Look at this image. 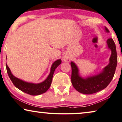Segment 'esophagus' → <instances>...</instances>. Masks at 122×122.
<instances>
[{
	"instance_id": "1",
	"label": "esophagus",
	"mask_w": 122,
	"mask_h": 122,
	"mask_svg": "<svg viewBox=\"0 0 122 122\" xmlns=\"http://www.w3.org/2000/svg\"><path fill=\"white\" fill-rule=\"evenodd\" d=\"M63 60H64L65 62H70L71 61V59H70V57H68V56H65L64 57H63Z\"/></svg>"
}]
</instances>
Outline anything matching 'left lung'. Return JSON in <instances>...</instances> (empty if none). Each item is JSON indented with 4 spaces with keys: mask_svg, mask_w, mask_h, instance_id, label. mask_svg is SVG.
Wrapping results in <instances>:
<instances>
[{
    "mask_svg": "<svg viewBox=\"0 0 122 122\" xmlns=\"http://www.w3.org/2000/svg\"><path fill=\"white\" fill-rule=\"evenodd\" d=\"M104 29L106 32H109L107 27H104ZM107 44L108 49L111 50L109 62L99 74L83 78L80 75L77 66L73 62H71V82L78 92L86 95L95 93L106 88L111 82L117 65V55L116 45L112 38L108 39Z\"/></svg>",
    "mask_w": 122,
    "mask_h": 122,
    "instance_id": "obj_1",
    "label": "left lung"
}]
</instances>
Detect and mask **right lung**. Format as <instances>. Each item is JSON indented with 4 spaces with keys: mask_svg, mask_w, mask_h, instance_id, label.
<instances>
[{
    "mask_svg": "<svg viewBox=\"0 0 122 122\" xmlns=\"http://www.w3.org/2000/svg\"><path fill=\"white\" fill-rule=\"evenodd\" d=\"M61 63V60H57L52 63L50 69V72L47 78L43 82L39 83L27 82L18 78L12 74L9 67L6 64L7 73L14 85L21 91L32 96H37L46 92L49 90L52 82V77L56 68Z\"/></svg>",
    "mask_w": 122,
    "mask_h": 122,
    "instance_id": "obj_1",
    "label": "right lung"
}]
</instances>
